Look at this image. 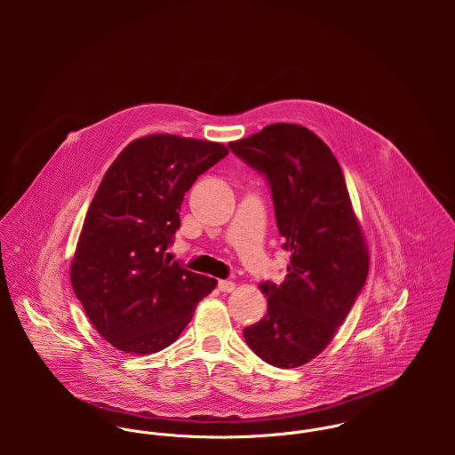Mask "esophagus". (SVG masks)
I'll return each instance as SVG.
<instances>
[{
    "mask_svg": "<svg viewBox=\"0 0 455 455\" xmlns=\"http://www.w3.org/2000/svg\"><path fill=\"white\" fill-rule=\"evenodd\" d=\"M235 287H236V283L231 282V280H219V291L220 292H233Z\"/></svg>",
    "mask_w": 455,
    "mask_h": 455,
    "instance_id": "1",
    "label": "esophagus"
}]
</instances>
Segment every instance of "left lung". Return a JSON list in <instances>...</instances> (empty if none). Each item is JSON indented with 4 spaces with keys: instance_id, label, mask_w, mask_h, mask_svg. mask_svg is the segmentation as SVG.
Here are the masks:
<instances>
[{
    "instance_id": "8db88e82",
    "label": "left lung",
    "mask_w": 455,
    "mask_h": 455,
    "mask_svg": "<svg viewBox=\"0 0 455 455\" xmlns=\"http://www.w3.org/2000/svg\"><path fill=\"white\" fill-rule=\"evenodd\" d=\"M229 148L266 177L291 252L285 280L260 285L267 314L243 336L267 364L298 368L324 350L363 291L366 240L341 168L315 132L278 123Z\"/></svg>"
}]
</instances>
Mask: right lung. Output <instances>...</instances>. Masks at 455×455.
Segmentation results:
<instances>
[{
	"instance_id": "add662e5",
	"label": "right lung",
	"mask_w": 455,
	"mask_h": 455,
	"mask_svg": "<svg viewBox=\"0 0 455 455\" xmlns=\"http://www.w3.org/2000/svg\"><path fill=\"white\" fill-rule=\"evenodd\" d=\"M229 154L215 141L150 134L107 170L87 210L69 278L96 331L126 354H154L191 323L217 280L166 251L196 179Z\"/></svg>"
}]
</instances>
